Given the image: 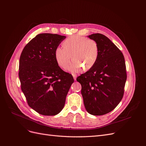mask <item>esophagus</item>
I'll list each match as a JSON object with an SVG mask.
<instances>
[{
  "instance_id": "esophagus-1",
  "label": "esophagus",
  "mask_w": 146,
  "mask_h": 146,
  "mask_svg": "<svg viewBox=\"0 0 146 146\" xmlns=\"http://www.w3.org/2000/svg\"><path fill=\"white\" fill-rule=\"evenodd\" d=\"M73 76L74 80H76V78H77V75H76V74H73Z\"/></svg>"
}]
</instances>
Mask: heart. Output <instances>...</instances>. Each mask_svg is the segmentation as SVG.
Wrapping results in <instances>:
<instances>
[{
	"label": "heart",
	"mask_w": 146,
	"mask_h": 146,
	"mask_svg": "<svg viewBox=\"0 0 146 146\" xmlns=\"http://www.w3.org/2000/svg\"><path fill=\"white\" fill-rule=\"evenodd\" d=\"M63 47H57L54 52L58 65L66 69L71 60L73 61L68 67L72 72H78L83 67L84 70L92 68L99 58L100 49L97 41L87 37L73 35L63 42Z\"/></svg>",
	"instance_id": "obj_1"
}]
</instances>
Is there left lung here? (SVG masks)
<instances>
[{
  "label": "left lung",
  "instance_id": "1",
  "mask_svg": "<svg viewBox=\"0 0 146 146\" xmlns=\"http://www.w3.org/2000/svg\"><path fill=\"white\" fill-rule=\"evenodd\" d=\"M90 39L97 41L100 54L95 65L76 80L86 111L94 115H103L116 108L124 94L127 80L125 59L121 50L105 35L93 34Z\"/></svg>",
  "mask_w": 146,
  "mask_h": 146
}]
</instances>
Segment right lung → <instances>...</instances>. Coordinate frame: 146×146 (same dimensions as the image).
<instances>
[{"label": "right lung", "instance_id": "add662e5", "mask_svg": "<svg viewBox=\"0 0 146 146\" xmlns=\"http://www.w3.org/2000/svg\"><path fill=\"white\" fill-rule=\"evenodd\" d=\"M66 36L38 34L23 49L19 59L21 90L28 105L38 113L52 116L64 108L73 76L58 65L54 52Z\"/></svg>", "mask_w": 146, "mask_h": 146}]
</instances>
